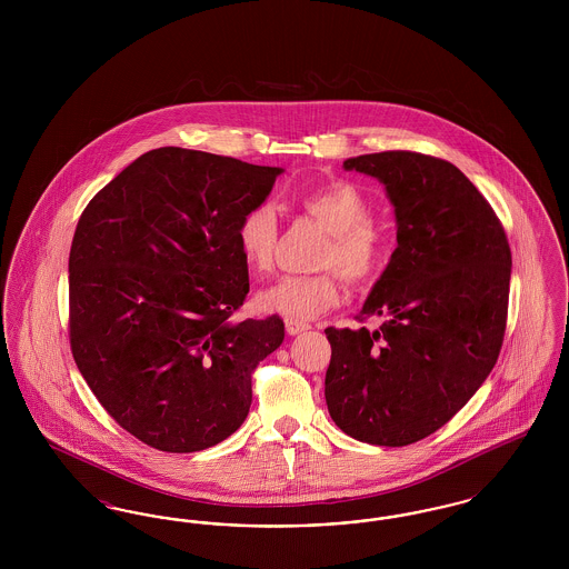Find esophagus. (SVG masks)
<instances>
[{"instance_id":"34e87169","label":"esophagus","mask_w":569,"mask_h":569,"mask_svg":"<svg viewBox=\"0 0 569 569\" xmlns=\"http://www.w3.org/2000/svg\"><path fill=\"white\" fill-rule=\"evenodd\" d=\"M311 326L305 325V322H295V320H286V332L290 335V337H295V335H300V332H307Z\"/></svg>"}]
</instances>
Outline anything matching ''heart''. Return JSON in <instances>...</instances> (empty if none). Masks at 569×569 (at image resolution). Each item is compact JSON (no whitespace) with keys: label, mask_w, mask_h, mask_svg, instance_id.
<instances>
[{"label":"heart","mask_w":569,"mask_h":569,"mask_svg":"<svg viewBox=\"0 0 569 569\" xmlns=\"http://www.w3.org/2000/svg\"><path fill=\"white\" fill-rule=\"evenodd\" d=\"M297 202L330 232L320 256L322 269H337L350 283H365L376 277L383 260V237L369 219L371 204L362 191L350 181H332L302 191ZM277 237L279 223L271 204L260 202L241 217L237 243L249 269L260 274L272 271ZM339 298L341 286L335 272L290 274L262 290L256 297V307L269 316L309 322L337 307Z\"/></svg>","instance_id":"1"}]
</instances>
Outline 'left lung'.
<instances>
[{"instance_id": "obj_1", "label": "left lung", "mask_w": 569, "mask_h": 569, "mask_svg": "<svg viewBox=\"0 0 569 569\" xmlns=\"http://www.w3.org/2000/svg\"><path fill=\"white\" fill-rule=\"evenodd\" d=\"M343 168L383 186L397 249L360 311L383 325L325 330L326 406L343 433L399 448L441 429L492 371L512 253L487 198L455 163L383 151Z\"/></svg>"}]
</instances>
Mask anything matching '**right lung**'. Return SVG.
Here are the masks:
<instances>
[{"mask_svg":"<svg viewBox=\"0 0 569 569\" xmlns=\"http://www.w3.org/2000/svg\"><path fill=\"white\" fill-rule=\"evenodd\" d=\"M283 168L160 147L82 211L70 249V343L98 401L136 439L198 452L234 433L251 371L283 322H232L249 292L241 217Z\"/></svg>","mask_w":569,"mask_h":569,"instance_id":"obj_1","label":"right lung"}]
</instances>
